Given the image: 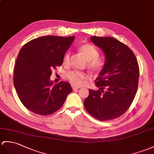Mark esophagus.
<instances>
[{
	"mask_svg": "<svg viewBox=\"0 0 154 154\" xmlns=\"http://www.w3.org/2000/svg\"><path fill=\"white\" fill-rule=\"evenodd\" d=\"M72 88H73V91H77V90H78L79 88V87H75V86H72Z\"/></svg>",
	"mask_w": 154,
	"mask_h": 154,
	"instance_id": "obj_1",
	"label": "esophagus"
}]
</instances>
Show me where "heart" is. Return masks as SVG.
Masks as SVG:
<instances>
[{"label":"heart","mask_w":154,"mask_h":154,"mask_svg":"<svg viewBox=\"0 0 154 154\" xmlns=\"http://www.w3.org/2000/svg\"><path fill=\"white\" fill-rule=\"evenodd\" d=\"M79 51L83 55L85 58L87 60V67L93 71H100L105 62L102 58H98L99 52L94 46L90 44H85L80 46ZM70 62V53L67 52L64 55L63 63L64 65H69ZM66 77L69 83L75 86H80L83 84V81L87 79V75L79 71H72L66 74Z\"/></svg>","instance_id":"1"}]
</instances>
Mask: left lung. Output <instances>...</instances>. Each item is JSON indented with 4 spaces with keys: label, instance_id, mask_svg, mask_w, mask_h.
<instances>
[{
    "label": "left lung",
    "instance_id": "left-lung-1",
    "mask_svg": "<svg viewBox=\"0 0 154 154\" xmlns=\"http://www.w3.org/2000/svg\"><path fill=\"white\" fill-rule=\"evenodd\" d=\"M105 55V63L96 78L99 90L89 89L84 106L100 121L120 117L133 102L137 91L139 67L133 52L127 45L111 37H91Z\"/></svg>",
    "mask_w": 154,
    "mask_h": 154
}]
</instances>
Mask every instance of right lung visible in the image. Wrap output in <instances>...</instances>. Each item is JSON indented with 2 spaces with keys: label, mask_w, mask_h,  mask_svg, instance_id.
Returning a JSON list of instances; mask_svg holds the SVG:
<instances>
[{
  "label": "right lung",
  "mask_w": 154,
  "mask_h": 154,
  "mask_svg": "<svg viewBox=\"0 0 154 154\" xmlns=\"http://www.w3.org/2000/svg\"><path fill=\"white\" fill-rule=\"evenodd\" d=\"M75 37L43 36L33 39L21 48L14 67V85L21 103L38 115L58 111L72 92L69 83L53 85L52 69L61 66Z\"/></svg>",
  "instance_id": "right-lung-1"
}]
</instances>
